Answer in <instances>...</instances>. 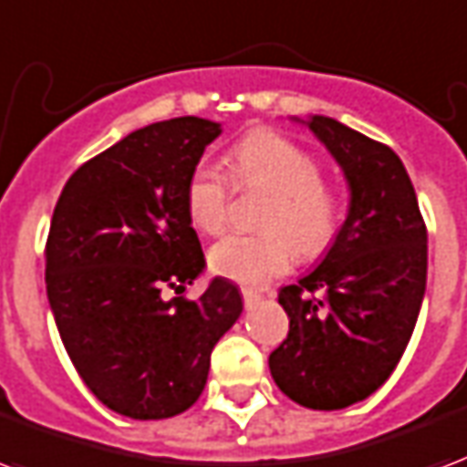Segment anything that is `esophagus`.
<instances>
[{
  "label": "esophagus",
  "mask_w": 467,
  "mask_h": 467,
  "mask_svg": "<svg viewBox=\"0 0 467 467\" xmlns=\"http://www.w3.org/2000/svg\"><path fill=\"white\" fill-rule=\"evenodd\" d=\"M241 296H244V303H246V307H254V305L263 297L258 290H254V287H244V290H241Z\"/></svg>",
  "instance_id": "1"
}]
</instances>
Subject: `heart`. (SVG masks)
<instances>
[{
  "mask_svg": "<svg viewBox=\"0 0 467 467\" xmlns=\"http://www.w3.org/2000/svg\"><path fill=\"white\" fill-rule=\"evenodd\" d=\"M226 167L238 189H265L268 199L261 212L263 231L229 234L213 244V273L241 285H261L283 275L296 254L317 258L335 244L342 206L307 150L273 130H255L231 147ZM231 182L212 164L192 170L184 206L196 229L219 234L226 226Z\"/></svg>",
  "mask_w": 467,
  "mask_h": 467,
  "instance_id": "1",
  "label": "heart"
}]
</instances>
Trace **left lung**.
<instances>
[{
	"label": "left lung",
	"mask_w": 467,
	"mask_h": 467,
	"mask_svg": "<svg viewBox=\"0 0 467 467\" xmlns=\"http://www.w3.org/2000/svg\"><path fill=\"white\" fill-rule=\"evenodd\" d=\"M315 138L349 184V212L310 275L280 287L290 317L271 374L296 404L337 411L391 377L426 293L429 234L404 162L391 147L313 115Z\"/></svg>",
	"instance_id": "obj_1"
}]
</instances>
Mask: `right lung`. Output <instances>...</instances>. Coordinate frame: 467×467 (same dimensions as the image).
Returning a JSON list of instances; mask_svg holds the SVG:
<instances>
[{
  "label": "right lung",
  "instance_id": "obj_1",
  "mask_svg": "<svg viewBox=\"0 0 467 467\" xmlns=\"http://www.w3.org/2000/svg\"><path fill=\"white\" fill-rule=\"evenodd\" d=\"M219 122H152L80 164L47 241V293L73 367L100 404L170 419L202 396L212 349L244 310L213 278L196 300L167 297L204 271L184 189Z\"/></svg>",
  "mask_w": 467,
  "mask_h": 467
}]
</instances>
